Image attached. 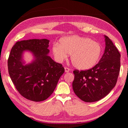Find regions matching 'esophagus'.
<instances>
[{
	"label": "esophagus",
	"mask_w": 128,
	"mask_h": 128,
	"mask_svg": "<svg viewBox=\"0 0 128 128\" xmlns=\"http://www.w3.org/2000/svg\"><path fill=\"white\" fill-rule=\"evenodd\" d=\"M65 72H66H66H69V71H70V69H69V68H66V67H65Z\"/></svg>",
	"instance_id": "34e87169"
}]
</instances>
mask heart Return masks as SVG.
Returning a JSON list of instances; mask_svg holds the SVG:
<instances>
[{
	"label": "heart",
	"instance_id": "1",
	"mask_svg": "<svg viewBox=\"0 0 128 128\" xmlns=\"http://www.w3.org/2000/svg\"><path fill=\"white\" fill-rule=\"evenodd\" d=\"M52 52L56 61L61 62L70 54L73 66L80 70H88L98 63L102 53L100 43L92 39L73 35L62 37L59 44L54 43Z\"/></svg>",
	"mask_w": 128,
	"mask_h": 128
}]
</instances>
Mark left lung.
Wrapping results in <instances>:
<instances>
[{"label":"left lung","instance_id":"left-lung-1","mask_svg":"<svg viewBox=\"0 0 128 128\" xmlns=\"http://www.w3.org/2000/svg\"><path fill=\"white\" fill-rule=\"evenodd\" d=\"M105 50L100 61L87 70L73 71L72 87L76 95L85 102L100 100L115 86L120 69V54L107 36Z\"/></svg>","mask_w":128,"mask_h":128}]
</instances>
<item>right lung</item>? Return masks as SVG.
Returning a JSON list of instances; mask_svg holds the SVG:
<instances>
[{
	"label": "right lung",
	"instance_id": "add662e5",
	"mask_svg": "<svg viewBox=\"0 0 128 128\" xmlns=\"http://www.w3.org/2000/svg\"><path fill=\"white\" fill-rule=\"evenodd\" d=\"M49 41L33 39L17 42L8 58V72L16 89L24 98L34 102L48 98L64 72L62 65L48 56ZM25 52L33 55L29 64H26L23 59Z\"/></svg>",
	"mask_w": 128,
	"mask_h": 128
}]
</instances>
